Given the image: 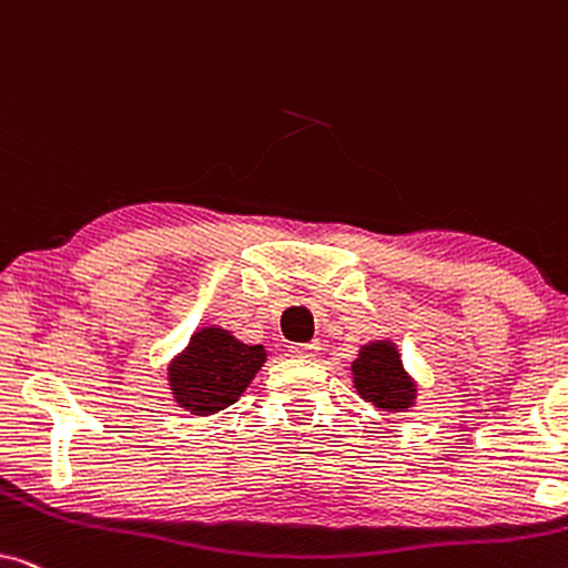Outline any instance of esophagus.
<instances>
[{"instance_id": "1", "label": "esophagus", "mask_w": 568, "mask_h": 568, "mask_svg": "<svg viewBox=\"0 0 568 568\" xmlns=\"http://www.w3.org/2000/svg\"><path fill=\"white\" fill-rule=\"evenodd\" d=\"M321 352V346L317 344H292L290 346V354L292 356H300V359H307V356H315Z\"/></svg>"}]
</instances>
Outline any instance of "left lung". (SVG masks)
Segmentation results:
<instances>
[{
    "label": "left lung",
    "instance_id": "obj_1",
    "mask_svg": "<svg viewBox=\"0 0 568 568\" xmlns=\"http://www.w3.org/2000/svg\"><path fill=\"white\" fill-rule=\"evenodd\" d=\"M354 387L364 400L379 410H406L416 403L414 377L403 369L398 346L393 341H372L352 362Z\"/></svg>",
    "mask_w": 568,
    "mask_h": 568
}]
</instances>
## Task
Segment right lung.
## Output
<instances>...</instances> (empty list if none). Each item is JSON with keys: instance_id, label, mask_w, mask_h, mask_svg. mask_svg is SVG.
<instances>
[{"instance_id": "obj_1", "label": "right lung", "mask_w": 568, "mask_h": 568, "mask_svg": "<svg viewBox=\"0 0 568 568\" xmlns=\"http://www.w3.org/2000/svg\"><path fill=\"white\" fill-rule=\"evenodd\" d=\"M266 362V348L247 346L230 331H196L168 367L173 398L193 416H209L235 403Z\"/></svg>"}]
</instances>
